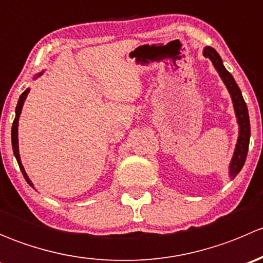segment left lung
Wrapping results in <instances>:
<instances>
[{
    "label": "left lung",
    "mask_w": 263,
    "mask_h": 263,
    "mask_svg": "<svg viewBox=\"0 0 263 263\" xmlns=\"http://www.w3.org/2000/svg\"><path fill=\"white\" fill-rule=\"evenodd\" d=\"M203 55L210 58L214 67L216 68V71L219 72L220 78L222 79L224 84L227 85L228 90H229L230 95H232L235 115H237L238 123H239V137H238L237 146H235L234 156H233L232 163H230V177L234 178V177L242 171L243 165H245L246 163L247 153H248L249 137H251L248 108H247L245 99H243V95L242 92H240L239 86H238L237 82L233 79L232 73L224 67L219 53H217L214 48H211V47H206V48L203 49Z\"/></svg>",
    "instance_id": "left-lung-1"
}]
</instances>
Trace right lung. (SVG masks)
Here are the masks:
<instances>
[{
	"mask_svg": "<svg viewBox=\"0 0 263 263\" xmlns=\"http://www.w3.org/2000/svg\"><path fill=\"white\" fill-rule=\"evenodd\" d=\"M41 75V73H39ZM38 75V76H39ZM30 91L29 89H26L25 91L23 92V94L20 95V99H18L17 102V105H16V116H15V119H14V123H12V129H11V141H12V150H14V154L15 156H16V160H17V164L18 166H20V171L21 173H23L24 178H25V181L29 183V184L33 187V183H31L30 179H29L28 174L25 173V169H24L23 164H21V160H20V154H18V145H17V124H18V116H20L21 113V109H23V105H24V100L26 99V97H28V92Z\"/></svg>",
	"mask_w": 263,
	"mask_h": 263,
	"instance_id": "1",
	"label": "right lung"
}]
</instances>
